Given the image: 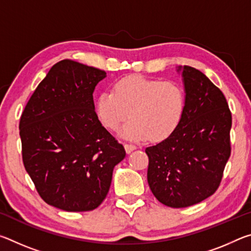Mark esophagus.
<instances>
[{
    "instance_id": "34e87169",
    "label": "esophagus",
    "mask_w": 251,
    "mask_h": 251,
    "mask_svg": "<svg viewBox=\"0 0 251 251\" xmlns=\"http://www.w3.org/2000/svg\"><path fill=\"white\" fill-rule=\"evenodd\" d=\"M124 147H125V151H126L127 154H130L131 151L136 150V146L135 145H131V144H125Z\"/></svg>"
}]
</instances>
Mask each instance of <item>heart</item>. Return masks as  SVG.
Wrapping results in <instances>:
<instances>
[{
    "label": "heart",
    "instance_id": "b5f03b06",
    "mask_svg": "<svg viewBox=\"0 0 251 251\" xmlns=\"http://www.w3.org/2000/svg\"><path fill=\"white\" fill-rule=\"evenodd\" d=\"M186 107V95L175 82L127 76L118 80L114 92L101 93L96 114L106 128L117 130L128 115L121 135L129 141L151 138L159 142L177 129Z\"/></svg>",
    "mask_w": 251,
    "mask_h": 251
}]
</instances>
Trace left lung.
Wrapping results in <instances>:
<instances>
[{
  "instance_id": "obj_1",
  "label": "left lung",
  "mask_w": 251,
  "mask_h": 251,
  "mask_svg": "<svg viewBox=\"0 0 251 251\" xmlns=\"http://www.w3.org/2000/svg\"><path fill=\"white\" fill-rule=\"evenodd\" d=\"M181 72L186 107L174 133L145 151L151 193L172 208L193 206L211 196L230 156L231 113L223 92L194 67Z\"/></svg>"
}]
</instances>
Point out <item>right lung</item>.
<instances>
[{"label": "right lung", "mask_w": 251, "mask_h": 251, "mask_svg": "<svg viewBox=\"0 0 251 251\" xmlns=\"http://www.w3.org/2000/svg\"><path fill=\"white\" fill-rule=\"evenodd\" d=\"M106 73L63 59L52 66L22 113L23 164L45 202L88 211L107 195L125 150L101 126L93 93Z\"/></svg>", "instance_id": "obj_1"}]
</instances>
